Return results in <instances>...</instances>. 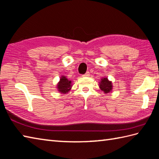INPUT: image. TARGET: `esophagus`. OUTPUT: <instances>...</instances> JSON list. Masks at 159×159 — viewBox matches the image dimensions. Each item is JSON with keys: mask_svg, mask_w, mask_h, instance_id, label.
<instances>
[{"mask_svg": "<svg viewBox=\"0 0 159 159\" xmlns=\"http://www.w3.org/2000/svg\"><path fill=\"white\" fill-rule=\"evenodd\" d=\"M84 76H90V73L89 72H87L85 74L83 75Z\"/></svg>", "mask_w": 159, "mask_h": 159, "instance_id": "34e87169", "label": "esophagus"}]
</instances>
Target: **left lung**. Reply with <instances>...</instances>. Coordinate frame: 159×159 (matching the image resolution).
<instances>
[{
  "instance_id": "8db88e82",
  "label": "left lung",
  "mask_w": 159,
  "mask_h": 159,
  "mask_svg": "<svg viewBox=\"0 0 159 159\" xmlns=\"http://www.w3.org/2000/svg\"><path fill=\"white\" fill-rule=\"evenodd\" d=\"M112 83L108 80L107 78H103L100 82V88L105 93H109L112 90Z\"/></svg>"
}]
</instances>
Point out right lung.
I'll return each mask as SVG.
<instances>
[{"mask_svg": "<svg viewBox=\"0 0 159 159\" xmlns=\"http://www.w3.org/2000/svg\"><path fill=\"white\" fill-rule=\"evenodd\" d=\"M70 80H69L66 77L62 76L61 78L60 81L57 85V88H58V91L62 93H66L69 92L72 87V84H71Z\"/></svg>", "mask_w": 159, "mask_h": 159, "instance_id": "right-lung-1", "label": "right lung"}]
</instances>
